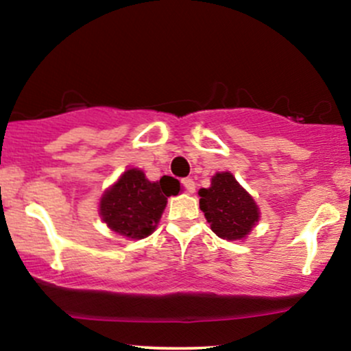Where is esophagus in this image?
<instances>
[{
	"label": "esophagus",
	"mask_w": 351,
	"mask_h": 351,
	"mask_svg": "<svg viewBox=\"0 0 351 351\" xmlns=\"http://www.w3.org/2000/svg\"><path fill=\"white\" fill-rule=\"evenodd\" d=\"M181 183H183V186L188 193H195L196 184H195V181H193V178H184L183 181H181Z\"/></svg>",
	"instance_id": "1"
}]
</instances>
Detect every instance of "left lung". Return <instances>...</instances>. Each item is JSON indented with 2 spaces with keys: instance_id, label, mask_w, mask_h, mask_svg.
Listing matches in <instances>:
<instances>
[{
  "instance_id": "obj_1",
  "label": "left lung",
  "mask_w": 351,
  "mask_h": 351,
  "mask_svg": "<svg viewBox=\"0 0 351 351\" xmlns=\"http://www.w3.org/2000/svg\"><path fill=\"white\" fill-rule=\"evenodd\" d=\"M199 208L213 232L226 241L244 239L259 221V208L229 171L216 173L211 186L201 188Z\"/></svg>"
}]
</instances>
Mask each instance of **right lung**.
<instances>
[{
	"mask_svg": "<svg viewBox=\"0 0 351 351\" xmlns=\"http://www.w3.org/2000/svg\"><path fill=\"white\" fill-rule=\"evenodd\" d=\"M180 183L171 176L148 181L138 168L127 170L100 198V217L117 234L143 239L155 231L168 196L178 195Z\"/></svg>",
	"mask_w": 351,
	"mask_h": 351,
	"instance_id": "right-lung-1",
	"label": "right lung"
}]
</instances>
